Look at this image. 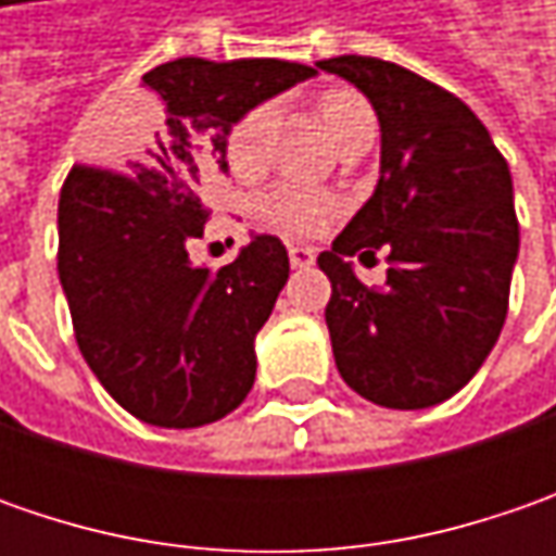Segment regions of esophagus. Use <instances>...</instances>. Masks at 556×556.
Instances as JSON below:
<instances>
[{"mask_svg":"<svg viewBox=\"0 0 556 556\" xmlns=\"http://www.w3.org/2000/svg\"><path fill=\"white\" fill-rule=\"evenodd\" d=\"M290 266L293 268H309L315 263V250L306 244H290Z\"/></svg>","mask_w":556,"mask_h":556,"instance_id":"34e87169","label":"esophagus"}]
</instances>
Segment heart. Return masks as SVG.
<instances>
[{
	"label": "heart",
	"instance_id": "1",
	"mask_svg": "<svg viewBox=\"0 0 556 556\" xmlns=\"http://www.w3.org/2000/svg\"><path fill=\"white\" fill-rule=\"evenodd\" d=\"M318 117L325 123V132L331 141L343 139L350 129L362 123H374L368 101L353 92V89H331L318 98ZM268 144H271V108L268 104H253L241 117L235 119L225 132L223 154L228 169L241 179H250L256 173H263L268 163ZM340 213V201L315 191L306 185H275L260 198V216L263 223L296 235V238H309L325 231L328 223Z\"/></svg>",
	"mask_w": 556,
	"mask_h": 556
}]
</instances>
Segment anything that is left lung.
Listing matches in <instances>:
<instances>
[{
	"instance_id": "1",
	"label": "left lung",
	"mask_w": 556,
	"mask_h": 556,
	"mask_svg": "<svg viewBox=\"0 0 556 556\" xmlns=\"http://www.w3.org/2000/svg\"><path fill=\"white\" fill-rule=\"evenodd\" d=\"M321 71L362 89L380 119V179L318 266L340 377L383 408H430L480 371L507 318L520 250L514 185L480 117L399 64L340 54ZM383 249L388 288L365 289L346 255Z\"/></svg>"
}]
</instances>
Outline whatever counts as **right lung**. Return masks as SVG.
Returning a JSON list of instances; mask_svg holds the SVG:
<instances>
[{"label":"right lung","mask_w":556,"mask_h":556,"mask_svg":"<svg viewBox=\"0 0 556 556\" xmlns=\"http://www.w3.org/2000/svg\"><path fill=\"white\" fill-rule=\"evenodd\" d=\"M315 76L278 58H179L141 83L154 104L111 148L114 166L76 163L58 201V275L76 346L101 387L154 427H203L235 412L256 380L253 340L290 260L256 235L223 268L194 266L203 185L225 173V132L253 104Z\"/></svg>","instance_id":"1"}]
</instances>
